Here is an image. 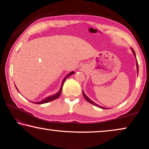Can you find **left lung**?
Masks as SVG:
<instances>
[{
  "mask_svg": "<svg viewBox=\"0 0 149 149\" xmlns=\"http://www.w3.org/2000/svg\"><path fill=\"white\" fill-rule=\"evenodd\" d=\"M132 52H133V53H134V56H135V57H136V56H135V52H134V49H132ZM137 73H138V70H139V68H138V63H137ZM83 95H84V98L86 99V101H88V102L89 103H90L91 104H92V105H95V106H97V107H100V108H101V109H106V108H105V107H101V106H99L98 105H97V104L96 103H95L94 102H93V101H92V100H90L89 98H88L86 95H85V93L83 92Z\"/></svg>",
  "mask_w": 149,
  "mask_h": 149,
  "instance_id": "8db88e82",
  "label": "left lung"
}]
</instances>
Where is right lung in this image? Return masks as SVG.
Listing matches in <instances>:
<instances>
[{"label": "right lung", "instance_id": "right-lung-1", "mask_svg": "<svg viewBox=\"0 0 149 149\" xmlns=\"http://www.w3.org/2000/svg\"><path fill=\"white\" fill-rule=\"evenodd\" d=\"M74 72L72 71V72H70L69 74L67 75L66 77H65V79H64V80H63L62 84H61V89L59 90V92H57V93H56V94H55V95H52V96H49V97H46V99H44V100H43L42 101H39V102L34 103H36V104H43V103H46L49 102V101H53V100H56L57 98H58V97H59V96H60V95H61V92H62V87H63V84H64V82L65 81V80H66L68 77H70V75L72 74H74Z\"/></svg>", "mask_w": 149, "mask_h": 149}]
</instances>
